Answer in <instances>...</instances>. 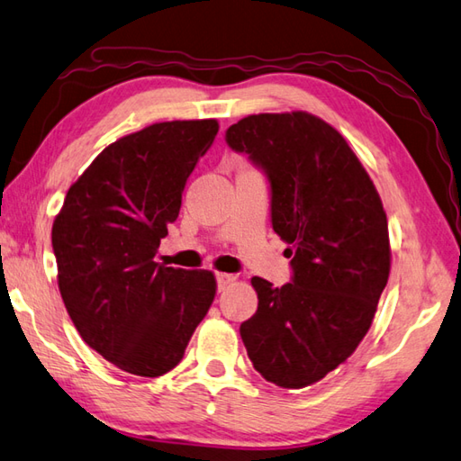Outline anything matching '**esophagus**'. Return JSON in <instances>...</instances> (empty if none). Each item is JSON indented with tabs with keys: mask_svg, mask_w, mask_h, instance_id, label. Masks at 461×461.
<instances>
[{
	"mask_svg": "<svg viewBox=\"0 0 461 461\" xmlns=\"http://www.w3.org/2000/svg\"><path fill=\"white\" fill-rule=\"evenodd\" d=\"M215 279H218V289L223 291L225 287L230 285V283L236 281V276H230V273H218V276H215Z\"/></svg>",
	"mask_w": 461,
	"mask_h": 461,
	"instance_id": "obj_1",
	"label": "esophagus"
}]
</instances>
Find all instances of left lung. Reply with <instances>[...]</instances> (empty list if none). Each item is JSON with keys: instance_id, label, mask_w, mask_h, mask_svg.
<instances>
[{"instance_id": "1", "label": "left lung", "mask_w": 461, "mask_h": 461, "mask_svg": "<svg viewBox=\"0 0 461 461\" xmlns=\"http://www.w3.org/2000/svg\"><path fill=\"white\" fill-rule=\"evenodd\" d=\"M225 142L267 174L273 231L293 258L283 287L251 279L259 303L241 322V340L266 380L311 386L372 325L390 273L386 212L357 154L315 114H249L230 126Z\"/></svg>"}]
</instances>
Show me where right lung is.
<instances>
[{
	"label": "right lung",
	"instance_id": "obj_1",
	"mask_svg": "<svg viewBox=\"0 0 461 461\" xmlns=\"http://www.w3.org/2000/svg\"><path fill=\"white\" fill-rule=\"evenodd\" d=\"M220 124L156 122L96 156L53 221L57 281L83 340L114 366L156 378L172 370L215 297L205 269L154 261L182 192Z\"/></svg>",
	"mask_w": 461,
	"mask_h": 461
}]
</instances>
